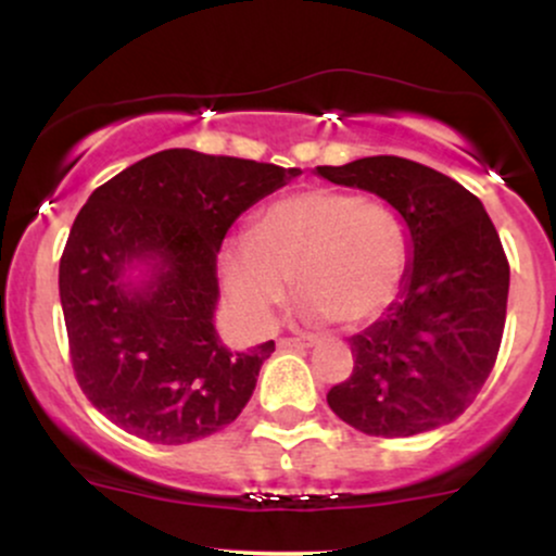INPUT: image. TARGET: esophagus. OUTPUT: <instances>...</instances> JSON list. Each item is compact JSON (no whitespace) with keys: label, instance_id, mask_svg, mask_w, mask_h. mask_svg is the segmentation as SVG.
<instances>
[{"label":"esophagus","instance_id":"1","mask_svg":"<svg viewBox=\"0 0 556 556\" xmlns=\"http://www.w3.org/2000/svg\"><path fill=\"white\" fill-rule=\"evenodd\" d=\"M318 340L316 337H282L279 340V348L282 350H290V348H314Z\"/></svg>","mask_w":556,"mask_h":556}]
</instances>
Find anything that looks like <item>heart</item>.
I'll use <instances>...</instances> for the list:
<instances>
[{
	"label": "heart",
	"instance_id": "1",
	"mask_svg": "<svg viewBox=\"0 0 556 556\" xmlns=\"http://www.w3.org/2000/svg\"><path fill=\"white\" fill-rule=\"evenodd\" d=\"M222 277L235 314L253 331L271 327L290 279L305 318L361 327L384 314L405 287V222L387 198L298 190L261 208L251 238L227 242Z\"/></svg>",
	"mask_w": 556,
	"mask_h": 556
}]
</instances>
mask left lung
<instances>
[{
    "label": "left lung",
    "instance_id": "8db88e82",
    "mask_svg": "<svg viewBox=\"0 0 556 556\" xmlns=\"http://www.w3.org/2000/svg\"><path fill=\"white\" fill-rule=\"evenodd\" d=\"M316 172L387 198L413 242L400 300L350 337L353 374L329 389V407L368 437H413L450 424L476 400L500 355L509 261L494 222L460 182L410 159L366 156Z\"/></svg>",
    "mask_w": 556,
    "mask_h": 556
}]
</instances>
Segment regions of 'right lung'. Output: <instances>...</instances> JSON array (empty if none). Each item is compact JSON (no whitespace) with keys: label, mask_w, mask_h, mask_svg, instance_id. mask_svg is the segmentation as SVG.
<instances>
[{"label":"right lung","mask_w":556,"mask_h":556,"mask_svg":"<svg viewBox=\"0 0 556 556\" xmlns=\"http://www.w3.org/2000/svg\"><path fill=\"white\" fill-rule=\"evenodd\" d=\"M300 169L167 149L99 185L60 258L70 361L91 405L154 444L225 429L256 389L274 340L229 353L214 329L216 253L232 222ZM132 257L157 271L118 282Z\"/></svg>","instance_id":"right-lung-1"}]
</instances>
